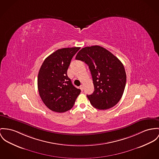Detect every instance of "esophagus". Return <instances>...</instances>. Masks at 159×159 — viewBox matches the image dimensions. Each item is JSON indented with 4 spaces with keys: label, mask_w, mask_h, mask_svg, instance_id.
I'll list each match as a JSON object with an SVG mask.
<instances>
[{
    "label": "esophagus",
    "mask_w": 159,
    "mask_h": 159,
    "mask_svg": "<svg viewBox=\"0 0 159 159\" xmlns=\"http://www.w3.org/2000/svg\"><path fill=\"white\" fill-rule=\"evenodd\" d=\"M80 89H81V91L84 90V85H81L80 86Z\"/></svg>",
    "instance_id": "1"
}]
</instances>
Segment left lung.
Instances as JSON below:
<instances>
[{"instance_id": "8db88e82", "label": "left lung", "mask_w": 159, "mask_h": 159, "mask_svg": "<svg viewBox=\"0 0 159 159\" xmlns=\"http://www.w3.org/2000/svg\"><path fill=\"white\" fill-rule=\"evenodd\" d=\"M75 59L84 61L91 71L94 91L87 98L92 106L100 110L115 106L122 97L126 85L122 63L108 50L98 45L83 48Z\"/></svg>"}]
</instances>
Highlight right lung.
<instances>
[{
	"mask_svg": "<svg viewBox=\"0 0 159 159\" xmlns=\"http://www.w3.org/2000/svg\"><path fill=\"white\" fill-rule=\"evenodd\" d=\"M80 47L57 49L43 62L37 78L40 97L49 110L64 112L71 109L80 89L67 75L70 62Z\"/></svg>",
	"mask_w": 159,
	"mask_h": 159,
	"instance_id": "right-lung-1",
	"label": "right lung"
}]
</instances>
